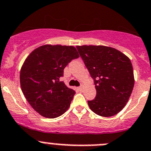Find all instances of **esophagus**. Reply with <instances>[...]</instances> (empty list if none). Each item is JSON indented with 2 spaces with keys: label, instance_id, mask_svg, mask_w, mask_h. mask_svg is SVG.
<instances>
[{
  "label": "esophagus",
  "instance_id": "34e87169",
  "mask_svg": "<svg viewBox=\"0 0 151 151\" xmlns=\"http://www.w3.org/2000/svg\"><path fill=\"white\" fill-rule=\"evenodd\" d=\"M77 89H78L79 91H82V90H83V87H82V86H79V87L77 88Z\"/></svg>",
  "mask_w": 151,
  "mask_h": 151
}]
</instances>
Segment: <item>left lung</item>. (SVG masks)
Segmentation results:
<instances>
[{
	"instance_id": "left-lung-1",
	"label": "left lung",
	"mask_w": 151,
	"mask_h": 151,
	"mask_svg": "<svg viewBox=\"0 0 151 151\" xmlns=\"http://www.w3.org/2000/svg\"><path fill=\"white\" fill-rule=\"evenodd\" d=\"M77 49L96 85V98L88 101L90 109L105 117L118 114L128 101L135 83L130 59L105 46H77Z\"/></svg>"
}]
</instances>
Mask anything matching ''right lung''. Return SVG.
<instances>
[{
	"label": "right lung",
	"mask_w": 151,
	"mask_h": 151,
	"mask_svg": "<svg viewBox=\"0 0 151 151\" xmlns=\"http://www.w3.org/2000/svg\"><path fill=\"white\" fill-rule=\"evenodd\" d=\"M78 57L73 46L47 44L35 49L26 58L20 70L21 89L41 116L58 117L69 108L75 91L60 78L68 64Z\"/></svg>",
	"instance_id": "right-lung-1"
}]
</instances>
